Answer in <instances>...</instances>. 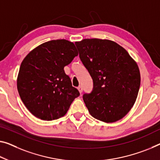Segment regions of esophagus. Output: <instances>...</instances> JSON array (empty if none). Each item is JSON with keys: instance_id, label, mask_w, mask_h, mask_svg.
<instances>
[{"instance_id": "obj_1", "label": "esophagus", "mask_w": 160, "mask_h": 160, "mask_svg": "<svg viewBox=\"0 0 160 160\" xmlns=\"http://www.w3.org/2000/svg\"><path fill=\"white\" fill-rule=\"evenodd\" d=\"M78 90L79 91V92H80V94H82V92H83V87H82V86H79V87H78Z\"/></svg>"}]
</instances>
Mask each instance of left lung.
Instances as JSON below:
<instances>
[{
    "instance_id": "obj_1",
    "label": "left lung",
    "mask_w": 160,
    "mask_h": 160,
    "mask_svg": "<svg viewBox=\"0 0 160 160\" xmlns=\"http://www.w3.org/2000/svg\"><path fill=\"white\" fill-rule=\"evenodd\" d=\"M75 44L93 79L92 92L83 95L90 114L107 123L122 119L138 95L140 73L137 63L112 41L88 38Z\"/></svg>"
}]
</instances>
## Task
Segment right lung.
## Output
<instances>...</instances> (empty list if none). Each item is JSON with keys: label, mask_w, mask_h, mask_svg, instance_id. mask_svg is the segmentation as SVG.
Here are the masks:
<instances>
[{"label": "right lung", "mask_w": 160, "mask_h": 160, "mask_svg": "<svg viewBox=\"0 0 160 160\" xmlns=\"http://www.w3.org/2000/svg\"><path fill=\"white\" fill-rule=\"evenodd\" d=\"M77 56L73 43L58 39L41 44L22 61L17 88L22 102L36 117L51 121L63 117L80 95L63 70Z\"/></svg>", "instance_id": "obj_1"}]
</instances>
